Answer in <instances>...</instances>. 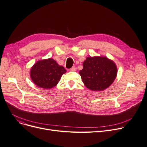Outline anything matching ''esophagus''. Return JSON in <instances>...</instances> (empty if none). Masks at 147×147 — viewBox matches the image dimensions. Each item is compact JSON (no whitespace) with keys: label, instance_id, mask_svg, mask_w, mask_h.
<instances>
[{"label":"esophagus","instance_id":"1","mask_svg":"<svg viewBox=\"0 0 147 147\" xmlns=\"http://www.w3.org/2000/svg\"><path fill=\"white\" fill-rule=\"evenodd\" d=\"M69 70H70V71H75L76 70V68L75 66H73V67H71V68L69 69Z\"/></svg>","mask_w":147,"mask_h":147}]
</instances>
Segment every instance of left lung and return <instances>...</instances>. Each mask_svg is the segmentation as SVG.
Wrapping results in <instances>:
<instances>
[{
  "instance_id": "1",
  "label": "left lung",
  "mask_w": 147,
  "mask_h": 147,
  "mask_svg": "<svg viewBox=\"0 0 147 147\" xmlns=\"http://www.w3.org/2000/svg\"><path fill=\"white\" fill-rule=\"evenodd\" d=\"M79 74L85 85L92 91H102L115 79L117 68L115 63L106 57H88L83 63Z\"/></svg>"
}]
</instances>
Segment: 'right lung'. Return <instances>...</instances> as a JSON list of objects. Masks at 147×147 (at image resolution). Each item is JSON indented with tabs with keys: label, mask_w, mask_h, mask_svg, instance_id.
<instances>
[{
	"label": "right lung",
	"mask_w": 147,
	"mask_h": 147,
	"mask_svg": "<svg viewBox=\"0 0 147 147\" xmlns=\"http://www.w3.org/2000/svg\"><path fill=\"white\" fill-rule=\"evenodd\" d=\"M66 69L52 58L38 61L30 69V77L34 84L44 89L55 86Z\"/></svg>",
	"instance_id": "obj_1"
}]
</instances>
